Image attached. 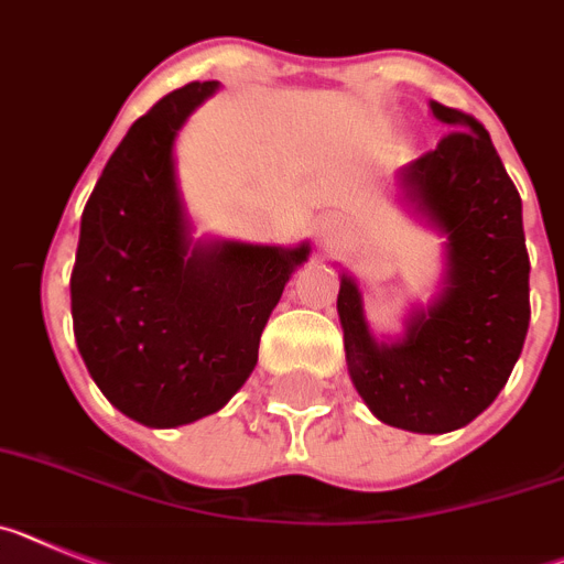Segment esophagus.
Returning a JSON list of instances; mask_svg holds the SVG:
<instances>
[{
    "mask_svg": "<svg viewBox=\"0 0 564 564\" xmlns=\"http://www.w3.org/2000/svg\"><path fill=\"white\" fill-rule=\"evenodd\" d=\"M321 235H323V241H329V227H326V224H323V229H321Z\"/></svg>",
    "mask_w": 564,
    "mask_h": 564,
    "instance_id": "esophagus-1",
    "label": "esophagus"
}]
</instances>
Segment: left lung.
<instances>
[{
    "label": "left lung",
    "instance_id": "1",
    "mask_svg": "<svg viewBox=\"0 0 564 564\" xmlns=\"http://www.w3.org/2000/svg\"><path fill=\"white\" fill-rule=\"evenodd\" d=\"M454 130L405 166L411 200L448 235L440 301L414 315L398 346H377L355 281L343 275L337 315L355 389L377 417L420 434L468 425L511 377L531 321V261L522 200L491 135L474 116L431 101Z\"/></svg>",
    "mask_w": 564,
    "mask_h": 564
}]
</instances>
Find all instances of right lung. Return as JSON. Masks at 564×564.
<instances>
[{
	"label": "right lung",
	"instance_id": "add662e5",
	"mask_svg": "<svg viewBox=\"0 0 564 564\" xmlns=\"http://www.w3.org/2000/svg\"><path fill=\"white\" fill-rule=\"evenodd\" d=\"M189 82L130 127L82 213L70 312L76 346L107 400L144 425L221 409L258 364V343L310 247L189 252L173 141L215 90Z\"/></svg>",
	"mask_w": 564,
	"mask_h": 564
}]
</instances>
